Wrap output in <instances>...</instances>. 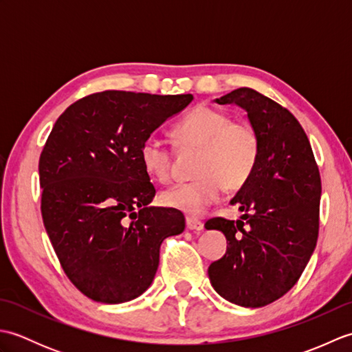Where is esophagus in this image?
<instances>
[{
    "mask_svg": "<svg viewBox=\"0 0 352 352\" xmlns=\"http://www.w3.org/2000/svg\"><path fill=\"white\" fill-rule=\"evenodd\" d=\"M186 226H188L189 230L197 231V233H199V231H203V228H204V223L201 222L199 219H197V218H192V216H189V218H186Z\"/></svg>",
    "mask_w": 352,
    "mask_h": 352,
    "instance_id": "34e87169",
    "label": "esophagus"
}]
</instances>
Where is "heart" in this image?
I'll return each instance as SVG.
<instances>
[{"label":"heart","mask_w":352,"mask_h":352,"mask_svg":"<svg viewBox=\"0 0 352 352\" xmlns=\"http://www.w3.org/2000/svg\"><path fill=\"white\" fill-rule=\"evenodd\" d=\"M182 148L201 149L197 180L177 183L162 193V203L188 214L203 213L222 195L226 186L239 189L250 180L260 155L258 133L248 121H233L227 111L199 106L174 126ZM145 170L157 182L172 177V149L149 134L140 146Z\"/></svg>","instance_id":"heart-1"}]
</instances>
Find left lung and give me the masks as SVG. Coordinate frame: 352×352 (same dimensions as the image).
I'll list each match as a JSON object with an SVG mask.
<instances>
[{
    "mask_svg": "<svg viewBox=\"0 0 352 352\" xmlns=\"http://www.w3.org/2000/svg\"><path fill=\"white\" fill-rule=\"evenodd\" d=\"M218 104H237L260 138L256 169L231 204L241 219L213 218L207 230L227 237V252L208 266L213 289L242 307H263L295 286L315 251L320 177L307 134L287 109L250 87Z\"/></svg>",
    "mask_w": 352,
    "mask_h": 352,
    "instance_id": "1",
    "label": "left lung"
}]
</instances>
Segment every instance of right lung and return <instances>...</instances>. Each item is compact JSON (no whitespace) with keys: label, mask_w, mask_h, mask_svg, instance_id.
Instances as JSON below:
<instances>
[{"label":"right lung","mask_w":352,"mask_h":352,"mask_svg":"<svg viewBox=\"0 0 352 352\" xmlns=\"http://www.w3.org/2000/svg\"><path fill=\"white\" fill-rule=\"evenodd\" d=\"M192 100L104 91L71 104L52 126L39 159L43 226L66 276L96 302L144 294L162 242L183 233L180 210L148 206L155 188L140 146Z\"/></svg>","instance_id":"obj_1"}]
</instances>
